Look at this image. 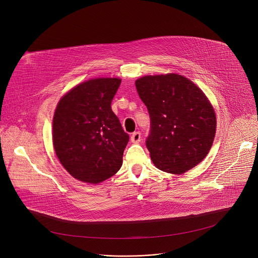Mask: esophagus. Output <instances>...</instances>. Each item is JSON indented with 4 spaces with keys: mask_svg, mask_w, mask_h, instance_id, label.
<instances>
[{
    "mask_svg": "<svg viewBox=\"0 0 258 258\" xmlns=\"http://www.w3.org/2000/svg\"><path fill=\"white\" fill-rule=\"evenodd\" d=\"M141 141V133L140 132H134L131 135V142L133 143H139Z\"/></svg>",
    "mask_w": 258,
    "mask_h": 258,
    "instance_id": "1",
    "label": "esophagus"
}]
</instances>
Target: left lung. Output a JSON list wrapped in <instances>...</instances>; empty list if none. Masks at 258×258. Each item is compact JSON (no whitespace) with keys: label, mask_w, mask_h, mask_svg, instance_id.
I'll return each mask as SVG.
<instances>
[{"label":"left lung","mask_w":258,"mask_h":258,"mask_svg":"<svg viewBox=\"0 0 258 258\" xmlns=\"http://www.w3.org/2000/svg\"><path fill=\"white\" fill-rule=\"evenodd\" d=\"M150 116L146 146L155 166L183 174L210 152L216 114L205 93L179 74L148 75L135 82Z\"/></svg>","instance_id":"left-lung-1"}]
</instances>
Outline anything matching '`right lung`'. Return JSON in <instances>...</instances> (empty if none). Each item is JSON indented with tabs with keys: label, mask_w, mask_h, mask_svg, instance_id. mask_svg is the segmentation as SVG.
<instances>
[{
	"label": "right lung",
	"mask_w": 258,
	"mask_h": 258,
	"mask_svg": "<svg viewBox=\"0 0 258 258\" xmlns=\"http://www.w3.org/2000/svg\"><path fill=\"white\" fill-rule=\"evenodd\" d=\"M121 80L96 78L85 81L58 102L52 121L56 156L75 179L98 184L122 166L129 135L111 109Z\"/></svg>",
	"instance_id": "add662e5"
}]
</instances>
